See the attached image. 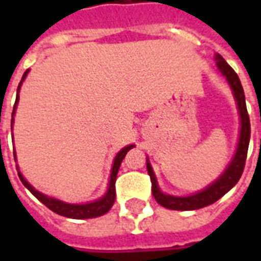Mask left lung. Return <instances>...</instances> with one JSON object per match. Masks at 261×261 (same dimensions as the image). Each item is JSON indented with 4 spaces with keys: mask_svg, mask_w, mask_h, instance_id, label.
<instances>
[{
    "mask_svg": "<svg viewBox=\"0 0 261 261\" xmlns=\"http://www.w3.org/2000/svg\"><path fill=\"white\" fill-rule=\"evenodd\" d=\"M215 61H217V67H218L219 72L226 78L230 89L233 92L236 105H238V110H239V116H241V134H239L238 148H236L235 155H233V158L228 165V168L224 170V173L219 176L213 185L205 187L201 192L186 197L170 196V194H165V193L161 192L155 173H153L152 168H151V164L147 162L148 175L151 177V183H152L153 197L158 201V204H161L165 208H169V210L192 211V210L207 207L210 204L218 201L221 197L226 194L238 183V180L241 179L242 173H243V169H245L247 148H249V141H250V120H249V114H247L245 92H243L241 80H239L238 74L219 54H215Z\"/></svg>",
    "mask_w": 261,
    "mask_h": 261,
    "instance_id": "1",
    "label": "left lung"
}]
</instances>
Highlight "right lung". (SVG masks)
<instances>
[{"label": "right lung", "mask_w": 261, "mask_h": 261, "mask_svg": "<svg viewBox=\"0 0 261 261\" xmlns=\"http://www.w3.org/2000/svg\"><path fill=\"white\" fill-rule=\"evenodd\" d=\"M28 75V71H26L23 76H22V81H20L19 86H18V95H16V102H15L14 112H12V117L15 114V109H16V105H18V100H19V89L22 82L25 80V76ZM14 124V119L11 120V127ZM131 148H134V145H127L121 151H120L116 158H114L113 168H112V173H110V180H109V187L108 192L103 197H100L99 200L92 202H86V204H68V202L60 201L57 198H53V197H48L43 193L35 190V187L31 186L26 179L22 176L20 172H18V176H19L20 181L23 183V186L29 190V192L36 197L39 201H42L47 208H50L53 213L59 214V215H63V217H67V218H74V219H86V218H96V217H100L103 214H106L113 207L114 200H116V177H117V172H119L120 165H121V161L124 159L125 153L130 151ZM14 156L16 158V155L14 152ZM18 169V168H16Z\"/></svg>", "instance_id": "add662e5"}]
</instances>
